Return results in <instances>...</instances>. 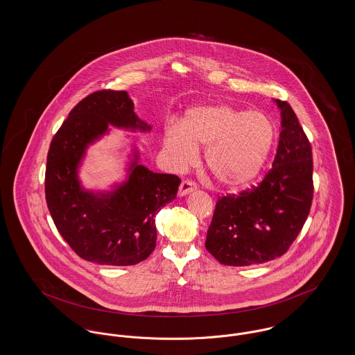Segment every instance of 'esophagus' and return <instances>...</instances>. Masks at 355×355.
<instances>
[{
    "mask_svg": "<svg viewBox=\"0 0 355 355\" xmlns=\"http://www.w3.org/2000/svg\"><path fill=\"white\" fill-rule=\"evenodd\" d=\"M196 189H197V187H196V184H194V182H191V181H189V180H185V181H182V182H181V185H180L178 194H180L181 197H184V196H187L189 193L194 191Z\"/></svg>",
    "mask_w": 355,
    "mask_h": 355,
    "instance_id": "1",
    "label": "esophagus"
}]
</instances>
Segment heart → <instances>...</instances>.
Returning <instances> with one entry per match:
<instances>
[{"label": "heart", "instance_id": "1", "mask_svg": "<svg viewBox=\"0 0 355 355\" xmlns=\"http://www.w3.org/2000/svg\"><path fill=\"white\" fill-rule=\"evenodd\" d=\"M273 144L275 127L266 115L225 103L191 107L181 125H168L164 134V147L175 166H190L196 148H205L207 170L218 185L232 190L257 178Z\"/></svg>", "mask_w": 355, "mask_h": 355}]
</instances>
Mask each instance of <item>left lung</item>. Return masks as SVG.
<instances>
[{"label":"left lung","mask_w":355,"mask_h":355,"mask_svg":"<svg viewBox=\"0 0 355 355\" xmlns=\"http://www.w3.org/2000/svg\"><path fill=\"white\" fill-rule=\"evenodd\" d=\"M275 102L280 108L282 131L271 170L257 187L216 202L205 247L224 266L244 267L280 257L310 213L311 145L291 105Z\"/></svg>","instance_id":"8db88e82"}]
</instances>
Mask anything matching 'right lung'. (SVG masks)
<instances>
[{"mask_svg": "<svg viewBox=\"0 0 355 355\" xmlns=\"http://www.w3.org/2000/svg\"><path fill=\"white\" fill-rule=\"evenodd\" d=\"M146 132L125 91H96L72 108L55 134L45 170V200L64 240L84 260L101 266H134L155 248V214L177 197L181 180L139 165V153L127 180L111 191L82 187L79 166L89 145L108 125Z\"/></svg>", "mask_w": 355, "mask_h": 355, "instance_id": "1", "label": "right lung"}]
</instances>
